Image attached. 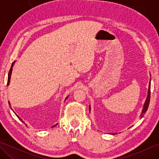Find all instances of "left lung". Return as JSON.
<instances>
[{
    "mask_svg": "<svg viewBox=\"0 0 159 159\" xmlns=\"http://www.w3.org/2000/svg\"><path fill=\"white\" fill-rule=\"evenodd\" d=\"M148 95L147 96V98L146 100V102L144 104V106L143 108V111H142V113L141 114V117H142L143 115L146 113V111L148 109V107H149V104H150V82L149 83V89H148ZM90 109V107H89Z\"/></svg>",
    "mask_w": 159,
    "mask_h": 159,
    "instance_id": "8db88e82",
    "label": "left lung"
}]
</instances>
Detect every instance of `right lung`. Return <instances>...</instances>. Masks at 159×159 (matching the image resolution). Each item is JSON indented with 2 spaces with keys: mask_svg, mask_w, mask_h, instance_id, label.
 I'll return each mask as SVG.
<instances>
[{
  "mask_svg": "<svg viewBox=\"0 0 159 159\" xmlns=\"http://www.w3.org/2000/svg\"><path fill=\"white\" fill-rule=\"evenodd\" d=\"M13 64H14V62H13V63H12V65H11V68H10V70H9V74H8V80H7V85H9V82H10V78H11V72H12V67H13ZM67 98H66V99ZM9 104H10V103L9 102ZM16 114V113H15ZM16 116L17 117H18V119L20 120H21V121H22V122L24 123V121H22V120L21 119V118H20L18 116H17V115H16ZM24 124H25V123H24ZM57 125V124H56ZM56 125H55V126H53L52 127H55V126H56Z\"/></svg>",
  "mask_w": 159,
  "mask_h": 159,
  "instance_id": "1",
  "label": "right lung"
}]
</instances>
